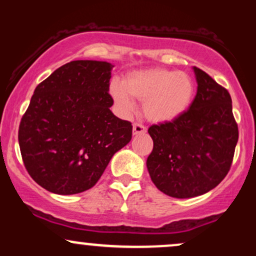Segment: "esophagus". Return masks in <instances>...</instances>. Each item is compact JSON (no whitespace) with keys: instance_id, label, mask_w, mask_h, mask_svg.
Instances as JSON below:
<instances>
[{"instance_id":"esophagus-1","label":"esophagus","mask_w":256,"mask_h":256,"mask_svg":"<svg viewBox=\"0 0 256 256\" xmlns=\"http://www.w3.org/2000/svg\"><path fill=\"white\" fill-rule=\"evenodd\" d=\"M146 128L140 122H134V134H146Z\"/></svg>"}]
</instances>
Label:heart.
<instances>
[{"label":"heart","instance_id":"obj_1","mask_svg":"<svg viewBox=\"0 0 256 256\" xmlns=\"http://www.w3.org/2000/svg\"><path fill=\"white\" fill-rule=\"evenodd\" d=\"M195 91L192 76L158 67L130 72L122 84L110 86L114 102L122 113L132 112V98H136L143 101L146 118L155 122H172L183 116L192 104Z\"/></svg>","mask_w":256,"mask_h":256}]
</instances>
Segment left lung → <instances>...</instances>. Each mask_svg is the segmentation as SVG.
<instances>
[{"mask_svg":"<svg viewBox=\"0 0 256 256\" xmlns=\"http://www.w3.org/2000/svg\"><path fill=\"white\" fill-rule=\"evenodd\" d=\"M198 92L183 116L148 128L154 146L146 167L155 186L176 198L204 195L230 171L238 126L228 91L194 67Z\"/></svg>","mask_w":256,"mask_h":256,"instance_id":"8db88e82","label":"left lung"}]
</instances>
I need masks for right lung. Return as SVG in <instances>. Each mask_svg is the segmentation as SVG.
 Listing matches in <instances>:
<instances>
[{
  "label": "right lung",
  "mask_w": 256,
  "mask_h": 256,
  "mask_svg": "<svg viewBox=\"0 0 256 256\" xmlns=\"http://www.w3.org/2000/svg\"><path fill=\"white\" fill-rule=\"evenodd\" d=\"M112 67L71 61L34 89L18 138L25 168L48 192L73 195L92 188L131 140V122L110 110Z\"/></svg>",
  "instance_id": "add662e5"
}]
</instances>
